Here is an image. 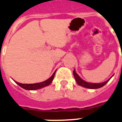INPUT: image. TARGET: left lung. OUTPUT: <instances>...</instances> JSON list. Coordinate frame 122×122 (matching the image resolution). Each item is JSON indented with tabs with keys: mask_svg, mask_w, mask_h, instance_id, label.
<instances>
[{
	"mask_svg": "<svg viewBox=\"0 0 122 122\" xmlns=\"http://www.w3.org/2000/svg\"><path fill=\"white\" fill-rule=\"evenodd\" d=\"M73 74H74V78L76 79V81L77 82V83L80 85V86H83V87H85V88H87V89H99V88H101L103 86H104L105 84L107 83V82L109 81L110 79H108L107 81L105 82H103V83H88V82L85 81L84 80L79 77V76L77 75V74L75 70H74L73 71Z\"/></svg>",
	"mask_w": 122,
	"mask_h": 122,
	"instance_id": "obj_1",
	"label": "left lung"
}]
</instances>
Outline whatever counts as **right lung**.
Instances as JSON below:
<instances>
[{
	"label": "right lung",
	"instance_id": "right-lung-1",
	"mask_svg": "<svg viewBox=\"0 0 122 122\" xmlns=\"http://www.w3.org/2000/svg\"><path fill=\"white\" fill-rule=\"evenodd\" d=\"M56 72L53 74L51 77H50L49 79H48L47 80H46L45 81L41 82V83H33V84H22L20 83H18V82H16V83L19 85L20 86H21L23 89H26V90H37V89H39L41 88H43L44 86H46L48 85H49L51 83L54 79V76H55V73Z\"/></svg>",
	"mask_w": 122,
	"mask_h": 122
}]
</instances>
